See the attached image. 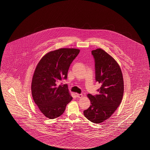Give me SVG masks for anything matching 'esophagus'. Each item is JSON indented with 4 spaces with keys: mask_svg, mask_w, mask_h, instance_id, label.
<instances>
[{
    "mask_svg": "<svg viewBox=\"0 0 150 150\" xmlns=\"http://www.w3.org/2000/svg\"><path fill=\"white\" fill-rule=\"evenodd\" d=\"M83 95L82 94H78V93L76 94V97L79 98H81L83 97Z\"/></svg>",
    "mask_w": 150,
    "mask_h": 150,
    "instance_id": "obj_1",
    "label": "esophagus"
}]
</instances>
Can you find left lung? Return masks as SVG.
Wrapping results in <instances>:
<instances>
[{
	"instance_id": "obj_1",
	"label": "left lung",
	"mask_w": 150,
	"mask_h": 150,
	"mask_svg": "<svg viewBox=\"0 0 150 150\" xmlns=\"http://www.w3.org/2000/svg\"><path fill=\"white\" fill-rule=\"evenodd\" d=\"M95 61L96 80L101 84L100 94H88L91 106L84 111L86 117L100 124L111 117L119 106L124 94V80L120 66L105 50L98 48L92 51Z\"/></svg>"
}]
</instances>
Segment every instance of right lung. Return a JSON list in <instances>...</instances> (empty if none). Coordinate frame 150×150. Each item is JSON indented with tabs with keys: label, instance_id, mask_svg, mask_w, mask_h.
I'll return each mask as SVG.
<instances>
[{
	"label": "right lung",
	"instance_id": "obj_1",
	"mask_svg": "<svg viewBox=\"0 0 150 150\" xmlns=\"http://www.w3.org/2000/svg\"><path fill=\"white\" fill-rule=\"evenodd\" d=\"M79 52L76 48L50 51L36 67L31 82L32 96L39 110L49 119L60 116L72 100L67 85L58 83L67 79L70 66Z\"/></svg>",
	"mask_w": 150,
	"mask_h": 150
}]
</instances>
